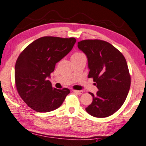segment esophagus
<instances>
[{
    "label": "esophagus",
    "mask_w": 146,
    "mask_h": 146,
    "mask_svg": "<svg viewBox=\"0 0 146 146\" xmlns=\"http://www.w3.org/2000/svg\"><path fill=\"white\" fill-rule=\"evenodd\" d=\"M73 92L77 93V94H82V93H83V91L82 90H73Z\"/></svg>",
    "instance_id": "esophagus-1"
}]
</instances>
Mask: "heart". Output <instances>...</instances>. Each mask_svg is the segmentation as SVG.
<instances>
[{
  "instance_id": "b5f03b06",
  "label": "heart",
  "mask_w": 146,
  "mask_h": 146,
  "mask_svg": "<svg viewBox=\"0 0 146 146\" xmlns=\"http://www.w3.org/2000/svg\"><path fill=\"white\" fill-rule=\"evenodd\" d=\"M84 55V54L83 53H82V52H75V53L73 54V56H72L71 58H78Z\"/></svg>"
}]
</instances>
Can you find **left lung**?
Wrapping results in <instances>:
<instances>
[{"label":"left lung","mask_w":146,"mask_h":146,"mask_svg":"<svg viewBox=\"0 0 146 146\" xmlns=\"http://www.w3.org/2000/svg\"><path fill=\"white\" fill-rule=\"evenodd\" d=\"M78 48L86 54L92 78L99 89L92 103L86 108L90 115L105 117L116 112L125 101L131 86V75L126 59L108 42L99 39L79 41Z\"/></svg>","instance_id":"1"}]
</instances>
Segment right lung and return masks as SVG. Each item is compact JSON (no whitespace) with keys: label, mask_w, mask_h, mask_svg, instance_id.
Returning a JSON list of instances; mask_svg holds the SVG:
<instances>
[{"label":"right lung","mask_w":146,"mask_h":146,"mask_svg":"<svg viewBox=\"0 0 146 146\" xmlns=\"http://www.w3.org/2000/svg\"><path fill=\"white\" fill-rule=\"evenodd\" d=\"M75 42L74 37L43 36L32 42L19 55L15 66V86L22 99L35 111H53L69 94V89L52 87L47 78Z\"/></svg>","instance_id":"1"}]
</instances>
